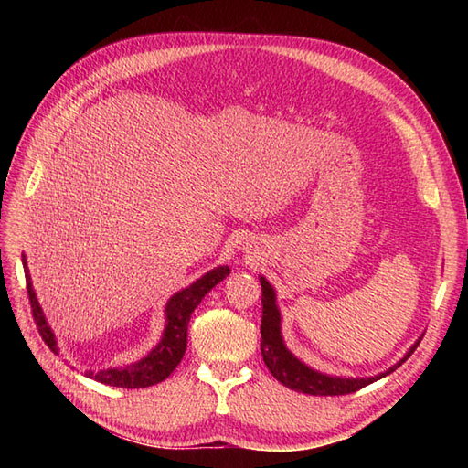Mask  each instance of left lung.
<instances>
[{
  "mask_svg": "<svg viewBox=\"0 0 468 468\" xmlns=\"http://www.w3.org/2000/svg\"><path fill=\"white\" fill-rule=\"evenodd\" d=\"M260 283H261V305H263V317H261V356L265 366L270 367V372L273 374L275 380H280L283 386L292 388L295 392H303V394H312V396H340V394H352L360 388L372 384L380 378L392 374L396 367L402 366L412 352L416 350V346L420 344L422 337H419L410 350L400 357V362H396L394 366L388 367L386 372H380L376 376H367V378H344V376H330L324 374L320 370H314L312 366H307L302 362L300 357L293 356L290 350H287L283 334H282V312L277 307V293L273 290V285L265 280L263 275H260Z\"/></svg>",
  "mask_w": 468,
  "mask_h": 468,
  "instance_id": "8db88e82",
  "label": "left lung"
}]
</instances>
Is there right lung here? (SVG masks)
Wrapping results in <instances>:
<instances>
[{"label": "right lung", "instance_id": "1", "mask_svg": "<svg viewBox=\"0 0 468 468\" xmlns=\"http://www.w3.org/2000/svg\"><path fill=\"white\" fill-rule=\"evenodd\" d=\"M22 263H24L27 295H29V303H32L37 332L42 335V340L48 344L49 350L54 354H59L56 334L52 332V327H49L42 305H39L36 297L26 255L22 257ZM229 271L231 270H229L227 265L213 267L211 271H207L205 275L198 277L197 282L185 287V290L171 295V300H168L165 305V330H163L161 340H158V344L153 347V350L144 357H141V360L122 367H106V370H101V372L86 370V376L94 378V380L101 384L118 386V388H146V386H154L158 382H163L165 378L171 376V372L178 366V362L183 360L185 350H186L188 320H191V314L195 312V307L201 303L203 297L211 292L218 282L225 280Z\"/></svg>", "mask_w": 468, "mask_h": 468}]
</instances>
